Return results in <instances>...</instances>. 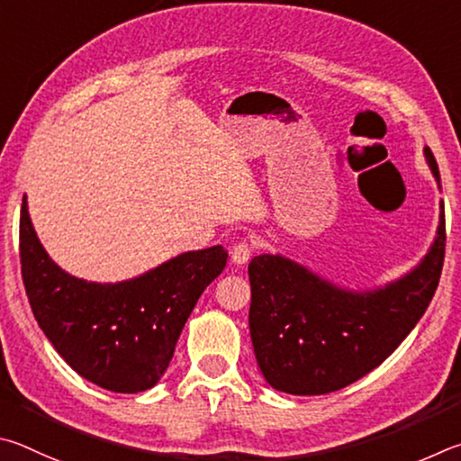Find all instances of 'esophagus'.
<instances>
[{
  "label": "esophagus",
  "mask_w": 461,
  "mask_h": 461,
  "mask_svg": "<svg viewBox=\"0 0 461 461\" xmlns=\"http://www.w3.org/2000/svg\"><path fill=\"white\" fill-rule=\"evenodd\" d=\"M253 257V245L249 240H240L230 251V259L235 265H247L249 259Z\"/></svg>",
  "instance_id": "1"
}]
</instances>
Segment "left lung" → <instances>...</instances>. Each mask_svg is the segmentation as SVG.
I'll return each instance as SVG.
<instances>
[{"instance_id":"8db88e82","label":"left lung","mask_w":461,"mask_h":461,"mask_svg":"<svg viewBox=\"0 0 461 461\" xmlns=\"http://www.w3.org/2000/svg\"><path fill=\"white\" fill-rule=\"evenodd\" d=\"M441 188L438 161L423 149ZM446 255V212L429 251L405 276L375 289H348L284 255L249 263V328L261 373L289 394H326L358 381L405 340L438 289Z\"/></svg>"}]
</instances>
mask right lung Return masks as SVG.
<instances>
[{
	"instance_id": "right-lung-1",
	"label": "right lung",
	"mask_w": 461,
	"mask_h": 461,
	"mask_svg": "<svg viewBox=\"0 0 461 461\" xmlns=\"http://www.w3.org/2000/svg\"><path fill=\"white\" fill-rule=\"evenodd\" d=\"M226 259L229 253L214 245L117 284L80 279L50 259L26 196L22 200V277L38 326L75 373L113 393H141L158 384L185 320Z\"/></svg>"
}]
</instances>
